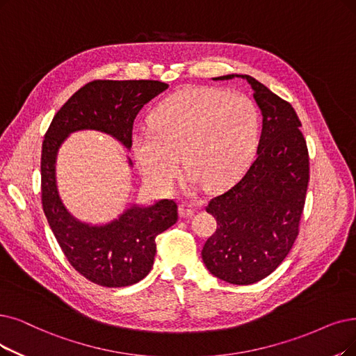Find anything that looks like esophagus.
<instances>
[{
	"mask_svg": "<svg viewBox=\"0 0 356 356\" xmlns=\"http://www.w3.org/2000/svg\"><path fill=\"white\" fill-rule=\"evenodd\" d=\"M194 213H195L194 204L186 203V202L179 204V216L181 218H191V216H194Z\"/></svg>",
	"mask_w": 356,
	"mask_h": 356,
	"instance_id": "esophagus-1",
	"label": "esophagus"
}]
</instances>
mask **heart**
<instances>
[{
    "instance_id": "obj_1",
    "label": "heart",
    "mask_w": 356,
    "mask_h": 356,
    "mask_svg": "<svg viewBox=\"0 0 356 356\" xmlns=\"http://www.w3.org/2000/svg\"><path fill=\"white\" fill-rule=\"evenodd\" d=\"M150 130L133 136V153L143 177L169 190L181 158L191 187L218 190L250 165L259 143L260 113L250 97L211 88L181 89L149 115Z\"/></svg>"
}]
</instances>
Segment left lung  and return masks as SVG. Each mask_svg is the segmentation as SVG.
<instances>
[{"label": "left lung", "instance_id": "obj_1", "mask_svg": "<svg viewBox=\"0 0 356 356\" xmlns=\"http://www.w3.org/2000/svg\"><path fill=\"white\" fill-rule=\"evenodd\" d=\"M248 81L263 129L257 156L231 188L206 207L218 229L203 247L209 272L232 285H250L285 260L298 236L309 179L307 143L291 104L247 74H226Z\"/></svg>", "mask_w": 356, "mask_h": 356}]
</instances>
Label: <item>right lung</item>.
I'll list each match as a JSON object with an SVG mask.
<instances>
[{"instance_id":"obj_1","label":"right lung","mask_w":356,"mask_h":356,"mask_svg":"<svg viewBox=\"0 0 356 356\" xmlns=\"http://www.w3.org/2000/svg\"><path fill=\"white\" fill-rule=\"evenodd\" d=\"M169 84L156 80H95L79 89L55 117L42 145V206L51 229L77 272L96 285L130 286L152 270L154 239L177 223L172 200L133 203L106 223H89L71 215L56 184V158L70 134L83 130L111 136L127 149L133 145V122L140 109ZM129 166L131 159L127 156Z\"/></svg>"}]
</instances>
